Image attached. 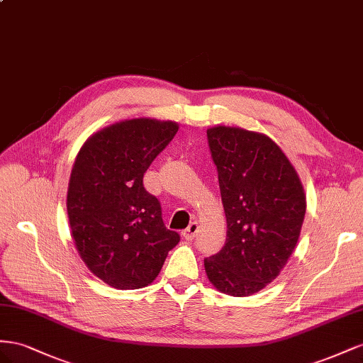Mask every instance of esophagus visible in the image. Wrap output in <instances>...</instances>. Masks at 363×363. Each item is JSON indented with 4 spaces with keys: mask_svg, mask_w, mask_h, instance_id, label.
I'll return each mask as SVG.
<instances>
[{
    "mask_svg": "<svg viewBox=\"0 0 363 363\" xmlns=\"http://www.w3.org/2000/svg\"><path fill=\"white\" fill-rule=\"evenodd\" d=\"M198 230H199L198 222H191V223L189 225L187 230H184L182 235H184L187 240H191V239H194V235H196V233H198Z\"/></svg>",
    "mask_w": 363,
    "mask_h": 363,
    "instance_id": "esophagus-1",
    "label": "esophagus"
}]
</instances>
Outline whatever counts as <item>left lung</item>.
<instances>
[{
    "mask_svg": "<svg viewBox=\"0 0 363 363\" xmlns=\"http://www.w3.org/2000/svg\"><path fill=\"white\" fill-rule=\"evenodd\" d=\"M226 216L222 250L203 260L217 291L250 296L272 283L292 255L306 216V194L291 161L263 133L206 130Z\"/></svg>",
    "mask_w": 363,
    "mask_h": 363,
    "instance_id": "left-lung-1",
    "label": "left lung"
}]
</instances>
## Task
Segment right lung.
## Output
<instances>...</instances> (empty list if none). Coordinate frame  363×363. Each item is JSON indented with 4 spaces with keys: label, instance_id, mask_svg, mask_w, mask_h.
<instances>
[{
    "label": "right lung",
    "instance_id": "obj_1",
    "mask_svg": "<svg viewBox=\"0 0 363 363\" xmlns=\"http://www.w3.org/2000/svg\"><path fill=\"white\" fill-rule=\"evenodd\" d=\"M178 129L174 121L124 120L96 132L77 153L67 194L71 235L89 271L111 287L149 286L179 243L143 185Z\"/></svg>",
    "mask_w": 363,
    "mask_h": 363
}]
</instances>
